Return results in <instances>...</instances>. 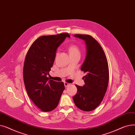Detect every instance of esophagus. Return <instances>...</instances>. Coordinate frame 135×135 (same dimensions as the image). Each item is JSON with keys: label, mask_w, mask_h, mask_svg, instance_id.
<instances>
[{"label": "esophagus", "mask_w": 135, "mask_h": 135, "mask_svg": "<svg viewBox=\"0 0 135 135\" xmlns=\"http://www.w3.org/2000/svg\"><path fill=\"white\" fill-rule=\"evenodd\" d=\"M64 85H65V87H68L69 85H70V84L65 82V83H64Z\"/></svg>", "instance_id": "esophagus-1"}]
</instances>
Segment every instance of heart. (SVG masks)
<instances>
[{
    "instance_id": "obj_1",
    "label": "heart",
    "mask_w": 135,
    "mask_h": 135,
    "mask_svg": "<svg viewBox=\"0 0 135 135\" xmlns=\"http://www.w3.org/2000/svg\"><path fill=\"white\" fill-rule=\"evenodd\" d=\"M69 51L70 55H74V54H80V52L79 49L76 45H71L69 47Z\"/></svg>"
}]
</instances>
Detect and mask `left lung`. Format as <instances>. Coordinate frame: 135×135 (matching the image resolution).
I'll return each instance as SVG.
<instances>
[{
    "mask_svg": "<svg viewBox=\"0 0 135 135\" xmlns=\"http://www.w3.org/2000/svg\"><path fill=\"white\" fill-rule=\"evenodd\" d=\"M74 37L85 42L86 52L81 67L86 73L83 86L75 85L77 93L73 97L75 105L80 109L89 112L97 108L102 102L107 91L109 69L107 59L101 46L91 36L75 34Z\"/></svg>",
    "mask_w": 135,
    "mask_h": 135,
    "instance_id": "obj_1",
    "label": "left lung"
}]
</instances>
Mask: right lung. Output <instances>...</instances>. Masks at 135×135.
Masks as SVG:
<instances>
[{"label":"right lung","instance_id":"add662e5","mask_svg":"<svg viewBox=\"0 0 135 135\" xmlns=\"http://www.w3.org/2000/svg\"><path fill=\"white\" fill-rule=\"evenodd\" d=\"M68 33L44 35L32 44L26 55L23 66V80L28 96L43 112H50L58 105L65 90L63 82L48 77L54 62L56 51Z\"/></svg>","mask_w":135,"mask_h":135}]
</instances>
